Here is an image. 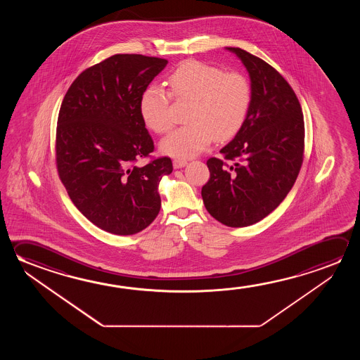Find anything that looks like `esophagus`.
<instances>
[{
  "instance_id": "1",
  "label": "esophagus",
  "mask_w": 360,
  "mask_h": 360,
  "mask_svg": "<svg viewBox=\"0 0 360 360\" xmlns=\"http://www.w3.org/2000/svg\"><path fill=\"white\" fill-rule=\"evenodd\" d=\"M187 165V160H173V167L176 168V169H179V168H183V167H186Z\"/></svg>"
}]
</instances>
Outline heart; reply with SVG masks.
I'll return each instance as SVG.
<instances>
[{
  "label": "heart",
  "mask_w": 360,
  "mask_h": 360,
  "mask_svg": "<svg viewBox=\"0 0 360 360\" xmlns=\"http://www.w3.org/2000/svg\"><path fill=\"white\" fill-rule=\"evenodd\" d=\"M169 93L158 85L144 90L139 108L148 128L155 133L171 129V96L191 101L188 125L172 131L160 142L162 153L188 160L210 147L236 136L248 118L252 88L240 72H224L216 66L187 60L168 77Z\"/></svg>",
  "instance_id": "heart-1"
}]
</instances>
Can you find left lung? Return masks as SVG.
<instances>
[{"instance_id": "obj_1", "label": "left lung", "mask_w": 360, "mask_h": 360, "mask_svg": "<svg viewBox=\"0 0 360 360\" xmlns=\"http://www.w3.org/2000/svg\"><path fill=\"white\" fill-rule=\"evenodd\" d=\"M246 68L252 88L248 118L219 153L207 160L210 181L202 187L208 213L229 227L256 224L292 188L304 157V115L289 83L264 60L226 48Z\"/></svg>"}]
</instances>
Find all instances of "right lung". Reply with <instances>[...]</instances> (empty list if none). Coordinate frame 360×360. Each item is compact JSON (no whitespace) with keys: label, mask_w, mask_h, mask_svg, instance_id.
<instances>
[{"label":"right lung","mask_w":360,"mask_h":360,"mask_svg":"<svg viewBox=\"0 0 360 360\" xmlns=\"http://www.w3.org/2000/svg\"><path fill=\"white\" fill-rule=\"evenodd\" d=\"M167 64L138 53L112 55L83 71L60 106V179L77 210L114 235H134L153 222L160 179L173 171L168 157L136 165L154 149L141 98Z\"/></svg>","instance_id":"1"}]
</instances>
